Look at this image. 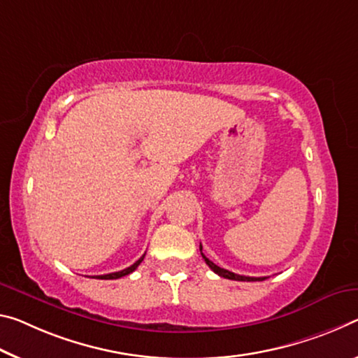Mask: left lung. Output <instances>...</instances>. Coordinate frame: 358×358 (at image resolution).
Here are the masks:
<instances>
[{
	"mask_svg": "<svg viewBox=\"0 0 358 358\" xmlns=\"http://www.w3.org/2000/svg\"><path fill=\"white\" fill-rule=\"evenodd\" d=\"M201 255L202 258L206 263L208 264V268L212 269L215 274H218L220 277H224V279H229V280H239V282H255V280H264L266 277H247V275H239V274H234V272H231L228 269H223L220 268V266H217L213 263V261H210L206 255L202 253V245H201Z\"/></svg>",
	"mask_w": 358,
	"mask_h": 358,
	"instance_id": "1",
	"label": "left lung"
}]
</instances>
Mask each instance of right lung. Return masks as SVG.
<instances>
[{"instance_id": "add662e5", "label": "right lung", "mask_w": 358, "mask_h": 358, "mask_svg": "<svg viewBox=\"0 0 358 358\" xmlns=\"http://www.w3.org/2000/svg\"><path fill=\"white\" fill-rule=\"evenodd\" d=\"M143 258H145V255H143V257H141L138 261H135V263H134L132 266H129V268L122 269V271H119V272H111V274H105V275H95V277H97V279H101V280L119 279V277H124V275H127V274H130V272H134L135 269H137L138 266H140L141 261H143Z\"/></svg>"}]
</instances>
